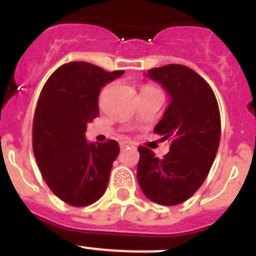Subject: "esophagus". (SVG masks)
<instances>
[{
    "label": "esophagus",
    "instance_id": "esophagus-1",
    "mask_svg": "<svg viewBox=\"0 0 256 256\" xmlns=\"http://www.w3.org/2000/svg\"><path fill=\"white\" fill-rule=\"evenodd\" d=\"M120 144V148H130V146H133V144L130 141H126V140H123V141L119 142Z\"/></svg>",
    "mask_w": 256,
    "mask_h": 256
}]
</instances>
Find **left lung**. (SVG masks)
I'll return each instance as SVG.
<instances>
[{"label": "left lung", "instance_id": "obj_1", "mask_svg": "<svg viewBox=\"0 0 256 256\" xmlns=\"http://www.w3.org/2000/svg\"><path fill=\"white\" fill-rule=\"evenodd\" d=\"M144 76L159 83L170 98L154 128L164 141L170 140V148L159 159L140 146L137 180L148 200L178 205L200 188L216 159L220 140L218 102L210 86L184 65L154 68Z\"/></svg>", "mask_w": 256, "mask_h": 256}]
</instances>
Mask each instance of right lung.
I'll list each match as a JSON object with an SVG mask.
<instances>
[{
  "mask_svg": "<svg viewBox=\"0 0 256 256\" xmlns=\"http://www.w3.org/2000/svg\"><path fill=\"white\" fill-rule=\"evenodd\" d=\"M123 73L73 61L54 72L42 88L33 120V151L47 186L66 204L87 206L105 194L119 144L114 140L87 142L86 130L98 115L101 88Z\"/></svg>",
  "mask_w": 256,
  "mask_h": 256,
  "instance_id": "right-lung-1",
  "label": "right lung"
}]
</instances>
